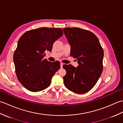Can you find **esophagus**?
I'll return each mask as SVG.
<instances>
[{"label": "esophagus", "mask_w": 123, "mask_h": 123, "mask_svg": "<svg viewBox=\"0 0 123 123\" xmlns=\"http://www.w3.org/2000/svg\"><path fill=\"white\" fill-rule=\"evenodd\" d=\"M63 65V63H62V62H61V63H60V66H61V68H62Z\"/></svg>", "instance_id": "obj_1"}]
</instances>
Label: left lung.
Returning <instances> with one entry per match:
<instances>
[{
  "mask_svg": "<svg viewBox=\"0 0 123 123\" xmlns=\"http://www.w3.org/2000/svg\"><path fill=\"white\" fill-rule=\"evenodd\" d=\"M63 30L71 46L70 55L76 58L79 64L77 68L71 64L63 65L66 70L64 84L72 92L85 93L95 86L101 74L103 49L97 37L89 31L78 27Z\"/></svg>",
  "mask_w": 123,
  "mask_h": 123,
  "instance_id": "obj_1",
  "label": "left lung"
}]
</instances>
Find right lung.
I'll list each match as a JSON object with an SVG mask.
<instances>
[{
  "label": "right lung",
  "mask_w": 123,
  "mask_h": 123,
  "mask_svg": "<svg viewBox=\"0 0 123 123\" xmlns=\"http://www.w3.org/2000/svg\"><path fill=\"white\" fill-rule=\"evenodd\" d=\"M63 34L60 28L41 27L27 31L19 39L13 59L17 79L27 90L38 92L50 85L60 63L44 57Z\"/></svg>",
  "instance_id": "1"
}]
</instances>
